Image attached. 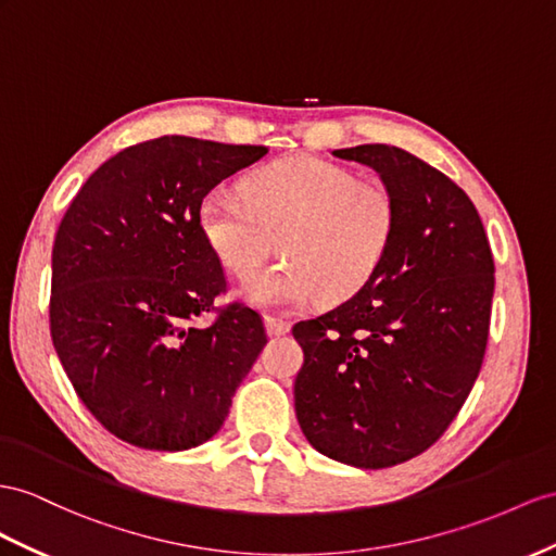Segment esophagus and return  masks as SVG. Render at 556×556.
<instances>
[{
  "label": "esophagus",
  "instance_id": "esophagus-1",
  "mask_svg": "<svg viewBox=\"0 0 556 556\" xmlns=\"http://www.w3.org/2000/svg\"><path fill=\"white\" fill-rule=\"evenodd\" d=\"M265 329H267V336H283L291 331V324L283 321V319H277V317H265Z\"/></svg>",
  "mask_w": 556,
  "mask_h": 556
}]
</instances>
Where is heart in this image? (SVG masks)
<instances>
[{
	"instance_id": "b5f03b06",
	"label": "heart",
	"mask_w": 556,
	"mask_h": 556,
	"mask_svg": "<svg viewBox=\"0 0 556 556\" xmlns=\"http://www.w3.org/2000/svg\"><path fill=\"white\" fill-rule=\"evenodd\" d=\"M199 232L235 277H249L279 251L287 261L249 279L241 295L273 309L324 295L343 303L376 277L392 247L396 208L388 190L352 170L293 154L244 180V199L211 192L197 211Z\"/></svg>"
}]
</instances>
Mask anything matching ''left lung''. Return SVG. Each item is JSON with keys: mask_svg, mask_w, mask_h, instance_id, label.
Segmentation results:
<instances>
[{"mask_svg": "<svg viewBox=\"0 0 556 556\" xmlns=\"http://www.w3.org/2000/svg\"><path fill=\"white\" fill-rule=\"evenodd\" d=\"M371 166L396 208L392 247L350 301L298 321L295 416L307 441L362 469L416 458L446 432L479 376L495 267L469 197L392 146L333 152Z\"/></svg>", "mask_w": 556, "mask_h": 556, "instance_id": "left-lung-1", "label": "left lung"}]
</instances>
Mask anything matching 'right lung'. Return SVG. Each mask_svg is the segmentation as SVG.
I'll use <instances>...</instances> for the list:
<instances>
[{
    "label": "right lung",
    "mask_w": 556,
    "mask_h": 556,
    "mask_svg": "<svg viewBox=\"0 0 556 556\" xmlns=\"http://www.w3.org/2000/svg\"><path fill=\"white\" fill-rule=\"evenodd\" d=\"M267 154L188 136L138 142L98 166L51 253V340L75 392L126 444L188 451L216 434L263 352L258 312L197 317L225 291L199 232L202 199Z\"/></svg>",
    "instance_id": "add662e5"
}]
</instances>
